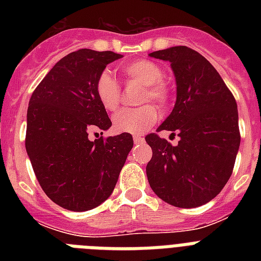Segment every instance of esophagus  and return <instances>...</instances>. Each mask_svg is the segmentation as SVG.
Here are the masks:
<instances>
[{
    "label": "esophagus",
    "instance_id": "esophagus-1",
    "mask_svg": "<svg viewBox=\"0 0 261 261\" xmlns=\"http://www.w3.org/2000/svg\"><path fill=\"white\" fill-rule=\"evenodd\" d=\"M133 139H134L135 143H141L143 141V138L141 137V135H134V138H133Z\"/></svg>",
    "mask_w": 261,
    "mask_h": 261
}]
</instances>
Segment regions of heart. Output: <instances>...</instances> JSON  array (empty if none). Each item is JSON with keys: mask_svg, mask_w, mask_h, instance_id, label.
<instances>
[{"mask_svg": "<svg viewBox=\"0 0 261 261\" xmlns=\"http://www.w3.org/2000/svg\"><path fill=\"white\" fill-rule=\"evenodd\" d=\"M123 74L128 81L143 84L139 96V102L153 101L160 108H165L171 100V90L163 81L164 71L157 63L139 59L126 63L122 67ZM94 93L104 110L114 112L120 106L122 90L115 77L108 70L101 71L94 83ZM157 110L151 104H145L138 108H127L115 115L112 119L114 128L118 133L141 134L155 122Z\"/></svg>", "mask_w": 261, "mask_h": 261, "instance_id": "1", "label": "heart"}]
</instances>
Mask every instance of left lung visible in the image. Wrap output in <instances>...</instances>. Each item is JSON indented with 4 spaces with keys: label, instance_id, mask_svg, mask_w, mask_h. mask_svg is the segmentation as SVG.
Listing matches in <instances>:
<instances>
[{
    "label": "left lung",
    "instance_id": "1",
    "mask_svg": "<svg viewBox=\"0 0 261 261\" xmlns=\"http://www.w3.org/2000/svg\"><path fill=\"white\" fill-rule=\"evenodd\" d=\"M171 62L177 97L157 131H172V146L159 135H146L153 157L146 174L151 190L172 206L191 208L210 202L230 178L240 147L234 96L214 66L198 51L176 46L149 54Z\"/></svg>",
    "mask_w": 261,
    "mask_h": 261
}]
</instances>
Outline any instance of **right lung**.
I'll list each match as a JSON object with an SVG mask.
<instances>
[{"mask_svg":"<svg viewBox=\"0 0 261 261\" xmlns=\"http://www.w3.org/2000/svg\"><path fill=\"white\" fill-rule=\"evenodd\" d=\"M122 55L112 51L70 53L55 63L30 98L27 153L42 190L66 210H92L110 198L134 145L128 133L88 138L92 131L102 134L112 126L94 83Z\"/></svg>","mask_w":261,"mask_h":261,"instance_id":"1","label":"right lung"}]
</instances>
